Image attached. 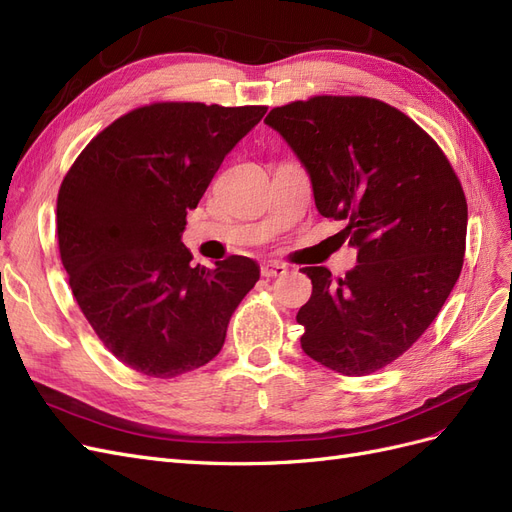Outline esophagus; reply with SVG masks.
Instances as JSON below:
<instances>
[{
  "instance_id": "34e87169",
  "label": "esophagus",
  "mask_w": 512,
  "mask_h": 512,
  "mask_svg": "<svg viewBox=\"0 0 512 512\" xmlns=\"http://www.w3.org/2000/svg\"><path fill=\"white\" fill-rule=\"evenodd\" d=\"M260 271H262V277H277V275H284L288 267L282 265V262H265Z\"/></svg>"
}]
</instances>
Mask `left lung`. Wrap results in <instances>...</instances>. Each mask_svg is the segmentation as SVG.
<instances>
[{
    "label": "left lung",
    "instance_id": "obj_1",
    "mask_svg": "<svg viewBox=\"0 0 512 512\" xmlns=\"http://www.w3.org/2000/svg\"><path fill=\"white\" fill-rule=\"evenodd\" d=\"M265 123L312 181L316 209L344 220L356 265L342 280L301 269L303 352L344 376H367L421 337L459 280L468 203L433 138L397 108L359 96L277 106Z\"/></svg>",
    "mask_w": 512,
    "mask_h": 512
}]
</instances>
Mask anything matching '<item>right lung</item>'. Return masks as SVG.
<instances>
[{"label":"right lung","instance_id":"add662e5","mask_svg":"<svg viewBox=\"0 0 512 512\" xmlns=\"http://www.w3.org/2000/svg\"><path fill=\"white\" fill-rule=\"evenodd\" d=\"M267 106L162 102L91 141L57 196V239L81 312L121 363L175 378L213 361L256 260L192 265L185 215Z\"/></svg>","mask_w":512,"mask_h":512}]
</instances>
